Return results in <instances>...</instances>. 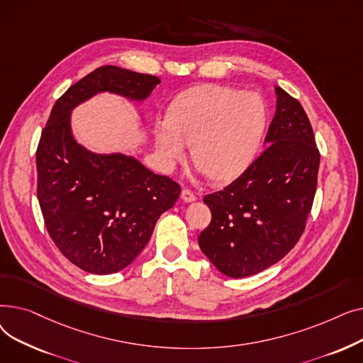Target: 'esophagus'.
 Instances as JSON below:
<instances>
[{"label":"esophagus","instance_id":"obj_1","mask_svg":"<svg viewBox=\"0 0 363 363\" xmlns=\"http://www.w3.org/2000/svg\"><path fill=\"white\" fill-rule=\"evenodd\" d=\"M181 199L185 201V203H193V201H196L197 200V196L191 191V189H188V188H185V189H182V193H181Z\"/></svg>","mask_w":363,"mask_h":363}]
</instances>
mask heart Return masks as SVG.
I'll return each mask as SVG.
<instances>
[{
  "mask_svg": "<svg viewBox=\"0 0 363 363\" xmlns=\"http://www.w3.org/2000/svg\"><path fill=\"white\" fill-rule=\"evenodd\" d=\"M266 123L268 106L260 94L203 85L172 103L167 118L152 123V137L167 167L185 159L188 144L196 166L212 181L223 182L253 162Z\"/></svg>",
  "mask_w": 363,
  "mask_h": 363,
  "instance_id": "1",
  "label": "heart"
}]
</instances>
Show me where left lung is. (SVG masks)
<instances>
[{"label": "left lung", "instance_id": "8db88e82", "mask_svg": "<svg viewBox=\"0 0 363 363\" xmlns=\"http://www.w3.org/2000/svg\"><path fill=\"white\" fill-rule=\"evenodd\" d=\"M277 111L268 145L220 191L204 196L212 220L199 237L201 252L231 278L256 275L300 240L313 204L319 150L301 104L275 86Z\"/></svg>", "mask_w": 363, "mask_h": 363}]
</instances>
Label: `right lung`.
<instances>
[{"label":"right lung","mask_w":363,"mask_h":363,"mask_svg":"<svg viewBox=\"0 0 363 363\" xmlns=\"http://www.w3.org/2000/svg\"><path fill=\"white\" fill-rule=\"evenodd\" d=\"M157 76L101 66L55 101L36 150V194L47 231L63 256L82 271L119 272L147 245L181 186L135 157L97 155L76 143L72 110L99 92L144 101Z\"/></svg>","instance_id":"obj_1"}]
</instances>
